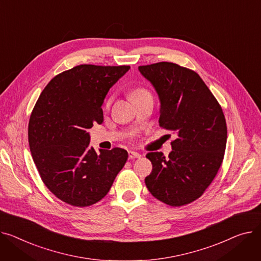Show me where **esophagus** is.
I'll return each mask as SVG.
<instances>
[{
  "mask_svg": "<svg viewBox=\"0 0 261 261\" xmlns=\"http://www.w3.org/2000/svg\"><path fill=\"white\" fill-rule=\"evenodd\" d=\"M141 155L139 154V152L137 151H134V150H129L128 151V158L129 159H135V158H140Z\"/></svg>",
  "mask_w": 261,
  "mask_h": 261,
  "instance_id": "34e87169",
  "label": "esophagus"
}]
</instances>
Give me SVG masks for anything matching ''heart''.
<instances>
[{"label":"heart","mask_w":261,"mask_h":261,"mask_svg":"<svg viewBox=\"0 0 261 261\" xmlns=\"http://www.w3.org/2000/svg\"><path fill=\"white\" fill-rule=\"evenodd\" d=\"M148 93H146L145 90L143 89H138L136 91H134V93L132 94V99H136V98H139L141 96H144V95H147Z\"/></svg>","instance_id":"obj_1"}]
</instances>
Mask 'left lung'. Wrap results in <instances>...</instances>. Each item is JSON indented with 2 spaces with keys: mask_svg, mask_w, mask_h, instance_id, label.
Returning a JSON list of instances; mask_svg holds the SVG:
<instances>
[{
  "mask_svg": "<svg viewBox=\"0 0 261 261\" xmlns=\"http://www.w3.org/2000/svg\"><path fill=\"white\" fill-rule=\"evenodd\" d=\"M155 88L159 123L177 135L173 150L146 155L152 171L145 178L150 194L181 206L200 197L215 178L226 145V123L219 103L195 71L171 62L138 67Z\"/></svg>",
  "mask_w": 261,
  "mask_h": 261,
  "instance_id": "left-lung-1",
  "label": "left lung"
}]
</instances>
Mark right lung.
<instances>
[{
    "label": "right lung",
    "mask_w": 261,
    "mask_h": 261,
    "mask_svg": "<svg viewBox=\"0 0 261 261\" xmlns=\"http://www.w3.org/2000/svg\"><path fill=\"white\" fill-rule=\"evenodd\" d=\"M129 66L84 64L56 75L40 95L28 124V142L48 190L74 206L94 204L109 193L128 154L89 146L88 129L103 122L102 104Z\"/></svg>",
    "instance_id": "right-lung-1"
}]
</instances>
